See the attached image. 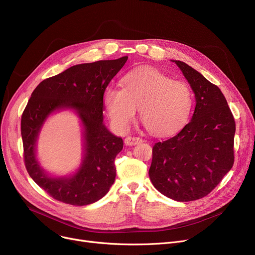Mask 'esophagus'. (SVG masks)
<instances>
[{
  "instance_id": "34e87169",
  "label": "esophagus",
  "mask_w": 255,
  "mask_h": 255,
  "mask_svg": "<svg viewBox=\"0 0 255 255\" xmlns=\"http://www.w3.org/2000/svg\"><path fill=\"white\" fill-rule=\"evenodd\" d=\"M124 141H125V144L127 145H134L139 142H142V139L137 136H127Z\"/></svg>"
}]
</instances>
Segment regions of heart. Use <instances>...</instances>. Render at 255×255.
Here are the masks:
<instances>
[{
  "label": "heart",
  "mask_w": 255,
  "mask_h": 255,
  "mask_svg": "<svg viewBox=\"0 0 255 255\" xmlns=\"http://www.w3.org/2000/svg\"><path fill=\"white\" fill-rule=\"evenodd\" d=\"M120 88H107L103 102L113 125L126 131L139 110L145 129L155 135L178 131L188 120L192 107L189 86L171 80L159 70L139 68L128 72Z\"/></svg>",
  "instance_id": "heart-1"
}]
</instances>
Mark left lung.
<instances>
[{
	"label": "left lung",
	"mask_w": 255,
	"mask_h": 255,
	"mask_svg": "<svg viewBox=\"0 0 255 255\" xmlns=\"http://www.w3.org/2000/svg\"><path fill=\"white\" fill-rule=\"evenodd\" d=\"M173 62L190 84L196 105L178 134L154 144L149 175L163 195L191 202L208 195L233 167L236 122L216 85L186 63Z\"/></svg>",
	"instance_id": "1"
}]
</instances>
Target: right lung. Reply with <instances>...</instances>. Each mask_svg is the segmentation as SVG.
<instances>
[{"instance_id":"add662e5","label":"right lung","mask_w":255,"mask_h":255,"mask_svg":"<svg viewBox=\"0 0 255 255\" xmlns=\"http://www.w3.org/2000/svg\"><path fill=\"white\" fill-rule=\"evenodd\" d=\"M127 60L122 57L72 66L40 83L25 106L20 125L25 168L35 183L59 202L72 206L93 204L109 192L115 182V159L123 149V139L103 124V95ZM64 108L75 109L82 120L85 155L73 176L51 178L39 167L34 145L46 118Z\"/></svg>"}]
</instances>
